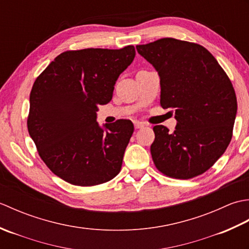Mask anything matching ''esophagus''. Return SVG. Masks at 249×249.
Instances as JSON below:
<instances>
[{"label": "esophagus", "mask_w": 249, "mask_h": 249, "mask_svg": "<svg viewBox=\"0 0 249 249\" xmlns=\"http://www.w3.org/2000/svg\"><path fill=\"white\" fill-rule=\"evenodd\" d=\"M134 125H135V128H136V129H139V128L143 127L144 123H143V122H140V121H135V122H134Z\"/></svg>", "instance_id": "esophagus-1"}]
</instances>
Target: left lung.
Segmentation results:
<instances>
[{"mask_svg":"<svg viewBox=\"0 0 249 249\" xmlns=\"http://www.w3.org/2000/svg\"><path fill=\"white\" fill-rule=\"evenodd\" d=\"M160 78V105L174 108L173 133L153 127L151 154L166 176L187 179L212 167L228 147L237 103L230 79L204 47L161 38L136 47Z\"/></svg>","mask_w":249,"mask_h":249,"instance_id":"left-lung-1","label":"left lung"}]
</instances>
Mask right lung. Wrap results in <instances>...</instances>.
<instances>
[{
  "label": "right lung",
  "instance_id": "obj_1",
  "mask_svg": "<svg viewBox=\"0 0 249 249\" xmlns=\"http://www.w3.org/2000/svg\"><path fill=\"white\" fill-rule=\"evenodd\" d=\"M135 47L65 51L37 77L30 94L28 129L41 160L55 176L94 186L121 171L134 133L129 120L99 126V105L112 99L115 82Z\"/></svg>",
  "mask_w": 249,
  "mask_h": 249
}]
</instances>
